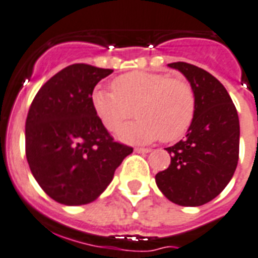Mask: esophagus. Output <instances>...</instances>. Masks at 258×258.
Segmentation results:
<instances>
[{
    "label": "esophagus",
    "mask_w": 258,
    "mask_h": 258,
    "mask_svg": "<svg viewBox=\"0 0 258 258\" xmlns=\"http://www.w3.org/2000/svg\"><path fill=\"white\" fill-rule=\"evenodd\" d=\"M150 151H151V148H143V147L135 148V152H138V154H148Z\"/></svg>",
    "instance_id": "34e87169"
}]
</instances>
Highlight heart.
Listing matches in <instances>:
<instances>
[{
	"label": "heart",
	"instance_id": "heart-1",
	"mask_svg": "<svg viewBox=\"0 0 258 258\" xmlns=\"http://www.w3.org/2000/svg\"><path fill=\"white\" fill-rule=\"evenodd\" d=\"M114 90L96 89L91 103L108 131L118 130L134 115L138 120L123 125L118 136L125 142L150 143L180 139L189 128L196 111L192 86L185 79L162 73L133 71L115 79Z\"/></svg>",
	"mask_w": 258,
	"mask_h": 258
}]
</instances>
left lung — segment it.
<instances>
[{"label": "left lung", "mask_w": 258, "mask_h": 258, "mask_svg": "<svg viewBox=\"0 0 258 258\" xmlns=\"http://www.w3.org/2000/svg\"><path fill=\"white\" fill-rule=\"evenodd\" d=\"M168 66L190 83L196 111L185 138L165 148L171 164L156 173L155 180L169 202L199 207L221 194L236 171L240 146L237 110L225 87L208 71L185 62Z\"/></svg>", "instance_id": "1"}]
</instances>
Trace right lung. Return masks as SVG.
Returning <instances> with one entry per match:
<instances>
[{
	"mask_svg": "<svg viewBox=\"0 0 258 258\" xmlns=\"http://www.w3.org/2000/svg\"><path fill=\"white\" fill-rule=\"evenodd\" d=\"M111 73L70 64L42 86L29 108L27 163L39 187L60 204L94 202L133 152V147L114 142L91 103L96 83Z\"/></svg>",
	"mask_w": 258,
	"mask_h": 258,
	"instance_id": "add662e5",
	"label": "right lung"
}]
</instances>
